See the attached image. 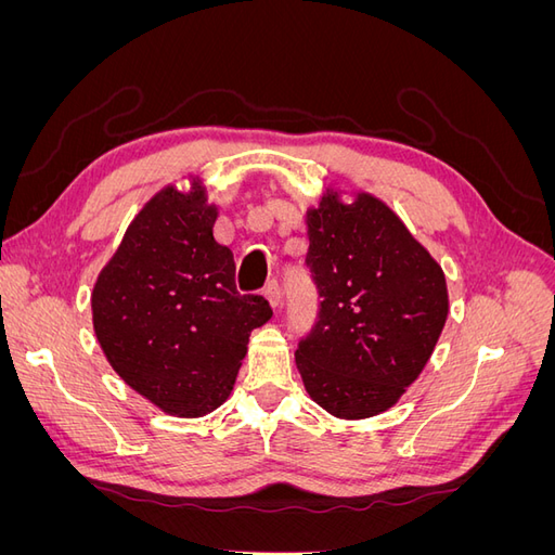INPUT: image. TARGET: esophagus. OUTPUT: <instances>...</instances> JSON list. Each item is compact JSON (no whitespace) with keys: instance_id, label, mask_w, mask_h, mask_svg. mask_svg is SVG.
<instances>
[{"instance_id":"esophagus-1","label":"esophagus","mask_w":555,"mask_h":555,"mask_svg":"<svg viewBox=\"0 0 555 555\" xmlns=\"http://www.w3.org/2000/svg\"><path fill=\"white\" fill-rule=\"evenodd\" d=\"M263 296H266V300L268 304H271L273 308H278L280 306V298H282V294H280V284L275 282V280H271L263 287Z\"/></svg>"}]
</instances>
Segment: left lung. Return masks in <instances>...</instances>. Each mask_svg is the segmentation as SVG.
<instances>
[{
	"mask_svg": "<svg viewBox=\"0 0 555 555\" xmlns=\"http://www.w3.org/2000/svg\"><path fill=\"white\" fill-rule=\"evenodd\" d=\"M326 190L306 210V263L322 296L296 349L308 396L359 422L393 408L422 375L449 314L442 266L382 198Z\"/></svg>",
	"mask_w": 555,
	"mask_h": 555,
	"instance_id": "1",
	"label": "left lung"
}]
</instances>
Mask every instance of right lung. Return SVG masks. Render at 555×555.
Segmentation results:
<instances>
[{
    "mask_svg": "<svg viewBox=\"0 0 555 555\" xmlns=\"http://www.w3.org/2000/svg\"><path fill=\"white\" fill-rule=\"evenodd\" d=\"M204 182L166 184L125 231L92 289L104 357L133 391L173 416H206L229 398L249 333L273 317L238 294L233 251L212 236Z\"/></svg>",
    "mask_w": 555,
    "mask_h": 555,
    "instance_id": "right-lung-1",
    "label": "right lung"
}]
</instances>
